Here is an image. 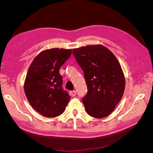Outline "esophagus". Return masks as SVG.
Masks as SVG:
<instances>
[{
    "label": "esophagus",
    "mask_w": 153,
    "mask_h": 153,
    "mask_svg": "<svg viewBox=\"0 0 153 153\" xmlns=\"http://www.w3.org/2000/svg\"><path fill=\"white\" fill-rule=\"evenodd\" d=\"M71 94L72 96H76V91H71Z\"/></svg>",
    "instance_id": "34e87169"
}]
</instances>
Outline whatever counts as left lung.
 I'll use <instances>...</instances> for the list:
<instances>
[{
    "instance_id": "obj_1",
    "label": "left lung",
    "mask_w": 153,
    "mask_h": 153,
    "mask_svg": "<svg viewBox=\"0 0 153 153\" xmlns=\"http://www.w3.org/2000/svg\"><path fill=\"white\" fill-rule=\"evenodd\" d=\"M84 71L87 93L82 99L87 113L103 118L113 112L121 100L125 78L121 65L113 53L101 45L73 49Z\"/></svg>"
}]
</instances>
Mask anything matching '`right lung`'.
Wrapping results in <instances>:
<instances>
[{"instance_id":"1","label":"right lung","mask_w":153,"mask_h":153,"mask_svg":"<svg viewBox=\"0 0 153 153\" xmlns=\"http://www.w3.org/2000/svg\"><path fill=\"white\" fill-rule=\"evenodd\" d=\"M71 55V49L52 48L34 58L27 73L24 91L37 112L47 117L61 115L70 100L64 91L59 69Z\"/></svg>"}]
</instances>
